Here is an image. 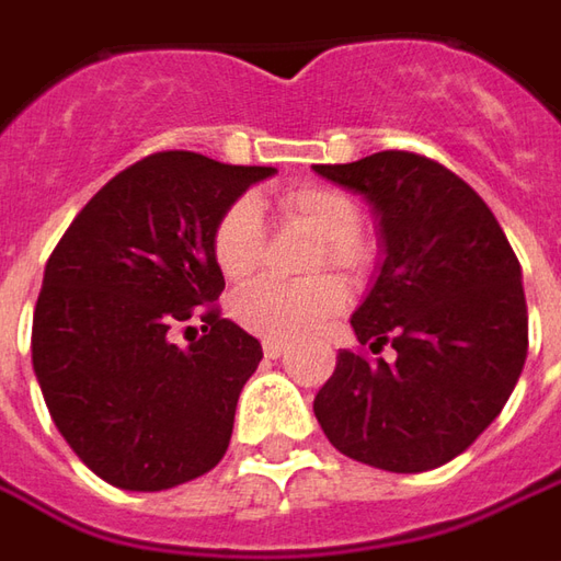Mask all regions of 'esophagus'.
Segmentation results:
<instances>
[{
    "label": "esophagus",
    "instance_id": "esophagus-1",
    "mask_svg": "<svg viewBox=\"0 0 561 561\" xmlns=\"http://www.w3.org/2000/svg\"><path fill=\"white\" fill-rule=\"evenodd\" d=\"M264 353L270 359H279L282 353H285V344H279V341H264Z\"/></svg>",
    "mask_w": 561,
    "mask_h": 561
}]
</instances>
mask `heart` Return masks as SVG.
Instances as JSON below:
<instances>
[{
	"label": "heart",
	"instance_id": "heart-1",
	"mask_svg": "<svg viewBox=\"0 0 561 561\" xmlns=\"http://www.w3.org/2000/svg\"><path fill=\"white\" fill-rule=\"evenodd\" d=\"M282 215L307 227L312 236L322 239L319 264L353 270L359 266L362 249L356 236L362 230L359 205L341 190L331 186H295L279 196ZM264 242V220L254 199L232 202L224 215L217 217L211 232V257L217 270L230 282H242L254 273L261 261ZM346 307V288L337 279H310L285 285V282L257 279L245 285L232 297V316L239 325H245L266 341H300L319 331L329 319Z\"/></svg>",
	"mask_w": 561,
	"mask_h": 561
}]
</instances>
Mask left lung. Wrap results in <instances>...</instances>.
Here are the masks:
<instances>
[{
  "label": "left lung",
  "mask_w": 561,
  "mask_h": 561,
  "mask_svg": "<svg viewBox=\"0 0 561 561\" xmlns=\"http://www.w3.org/2000/svg\"><path fill=\"white\" fill-rule=\"evenodd\" d=\"M312 171L371 205L380 266L350 325L359 344L396 350V362L337 353L316 421L368 467L436 470L479 439L522 375L519 261L479 193L426 156L383 150Z\"/></svg>",
  "instance_id": "1"
}]
</instances>
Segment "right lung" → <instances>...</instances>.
I'll list each match as a JSON object with an SVG mask.
<instances>
[{"label": "right lung", "instance_id": "right-lung-1", "mask_svg": "<svg viewBox=\"0 0 561 561\" xmlns=\"http://www.w3.org/2000/svg\"><path fill=\"white\" fill-rule=\"evenodd\" d=\"M273 174L156 152L101 186L51 251L33 312V371L60 436L110 485L174 489L227 451L239 392L264 350L208 307L224 291L211 232ZM193 318L201 341L174 345Z\"/></svg>", "mask_w": 561, "mask_h": 561}]
</instances>
